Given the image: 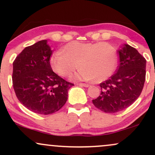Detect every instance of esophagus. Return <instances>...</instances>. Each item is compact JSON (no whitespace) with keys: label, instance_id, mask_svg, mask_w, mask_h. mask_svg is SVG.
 <instances>
[{"label":"esophagus","instance_id":"34e87169","mask_svg":"<svg viewBox=\"0 0 155 155\" xmlns=\"http://www.w3.org/2000/svg\"><path fill=\"white\" fill-rule=\"evenodd\" d=\"M79 85L81 87H88L90 86V84H85V83H80L79 84Z\"/></svg>","mask_w":155,"mask_h":155}]
</instances>
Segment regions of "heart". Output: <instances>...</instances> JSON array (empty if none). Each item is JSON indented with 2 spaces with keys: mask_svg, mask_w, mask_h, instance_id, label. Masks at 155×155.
I'll return each mask as SVG.
<instances>
[{
  "mask_svg": "<svg viewBox=\"0 0 155 155\" xmlns=\"http://www.w3.org/2000/svg\"><path fill=\"white\" fill-rule=\"evenodd\" d=\"M50 64L54 72L61 76L70 75L79 64L81 68L71 76L73 79L90 81L95 79L101 81L114 71L116 49L107 42H71L65 46L64 51L58 50L51 54Z\"/></svg>",
  "mask_w": 155,
  "mask_h": 155,
  "instance_id": "heart-1",
  "label": "heart"
}]
</instances>
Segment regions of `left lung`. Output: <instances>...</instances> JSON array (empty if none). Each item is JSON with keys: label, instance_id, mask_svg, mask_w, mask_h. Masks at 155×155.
Wrapping results in <instances>:
<instances>
[{"label": "left lung", "instance_id": "1", "mask_svg": "<svg viewBox=\"0 0 155 155\" xmlns=\"http://www.w3.org/2000/svg\"><path fill=\"white\" fill-rule=\"evenodd\" d=\"M117 53L116 73L100 84L101 95L92 100L96 108L106 113H116L129 107L139 97L145 82V58L128 44H123Z\"/></svg>", "mask_w": 155, "mask_h": 155}]
</instances>
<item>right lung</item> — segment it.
<instances>
[{
    "label": "right lung",
    "instance_id": "right-lung-1",
    "mask_svg": "<svg viewBox=\"0 0 155 155\" xmlns=\"http://www.w3.org/2000/svg\"><path fill=\"white\" fill-rule=\"evenodd\" d=\"M51 54L47 41L42 40L25 48L13 63L12 81L17 98L25 107L39 114L60 110L74 85L53 71Z\"/></svg>",
    "mask_w": 155,
    "mask_h": 155
}]
</instances>
